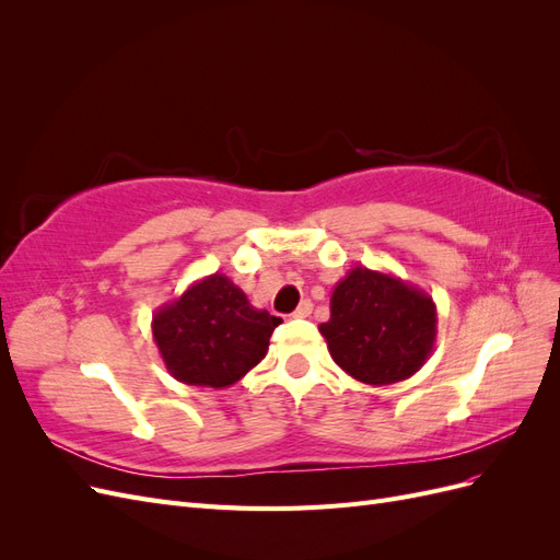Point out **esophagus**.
Masks as SVG:
<instances>
[{"mask_svg": "<svg viewBox=\"0 0 560 560\" xmlns=\"http://www.w3.org/2000/svg\"><path fill=\"white\" fill-rule=\"evenodd\" d=\"M313 313V303L311 301H301L299 308L292 313V317H308Z\"/></svg>", "mask_w": 560, "mask_h": 560, "instance_id": "34e87169", "label": "esophagus"}]
</instances>
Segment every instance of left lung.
Wrapping results in <instances>:
<instances>
[{"label":"left lung","mask_w":560,"mask_h":560,"mask_svg":"<svg viewBox=\"0 0 560 560\" xmlns=\"http://www.w3.org/2000/svg\"><path fill=\"white\" fill-rule=\"evenodd\" d=\"M331 360L366 385L411 378L436 341V306L428 292L364 266L334 287L331 317L319 325Z\"/></svg>","instance_id":"obj_1"}]
</instances>
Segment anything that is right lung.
<instances>
[{"instance_id": "obj_1", "label": "right lung", "mask_w": 560, "mask_h": 560, "mask_svg": "<svg viewBox=\"0 0 560 560\" xmlns=\"http://www.w3.org/2000/svg\"><path fill=\"white\" fill-rule=\"evenodd\" d=\"M280 322L254 308L226 276L212 273L161 306L151 331L167 374L184 385L222 389L266 358L268 338Z\"/></svg>"}]
</instances>
